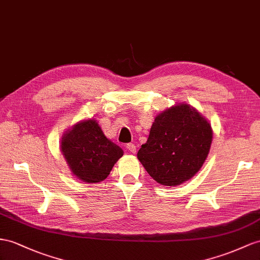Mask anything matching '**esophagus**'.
<instances>
[{
  "label": "esophagus",
  "mask_w": 260,
  "mask_h": 260,
  "mask_svg": "<svg viewBox=\"0 0 260 260\" xmlns=\"http://www.w3.org/2000/svg\"><path fill=\"white\" fill-rule=\"evenodd\" d=\"M127 149L132 152V154H135V152H136V146L134 144H127Z\"/></svg>",
  "instance_id": "34e87169"
}]
</instances>
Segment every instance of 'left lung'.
I'll list each match as a JSON object with an SVG mask.
<instances>
[{
  "mask_svg": "<svg viewBox=\"0 0 260 260\" xmlns=\"http://www.w3.org/2000/svg\"><path fill=\"white\" fill-rule=\"evenodd\" d=\"M212 141L208 119L190 104L179 103L155 117L137 158L154 180L176 187L201 169Z\"/></svg>",
  "mask_w": 260,
  "mask_h": 260,
  "instance_id": "left-lung-1",
  "label": "left lung"
}]
</instances>
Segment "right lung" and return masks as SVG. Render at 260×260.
Instances as JSON below:
<instances>
[{"mask_svg": "<svg viewBox=\"0 0 260 260\" xmlns=\"http://www.w3.org/2000/svg\"><path fill=\"white\" fill-rule=\"evenodd\" d=\"M60 149L73 176L86 183L108 178L123 149L104 135L94 118L80 121L67 129Z\"/></svg>", "mask_w": 260, "mask_h": 260, "instance_id": "add662e5", "label": "right lung"}]
</instances>
